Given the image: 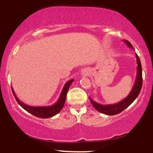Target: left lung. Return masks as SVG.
<instances>
[{
    "label": "left lung",
    "instance_id": "1",
    "mask_svg": "<svg viewBox=\"0 0 153 153\" xmlns=\"http://www.w3.org/2000/svg\"><path fill=\"white\" fill-rule=\"evenodd\" d=\"M124 42L127 45V46L134 49L132 45L128 41L124 40ZM136 58H137V76H136L135 82L132 87V90L130 91V94L127 96V97L124 99L123 100L120 101L117 103L112 104V105H101L97 102H94L89 97L91 105L94 107L98 112L102 113V114H107V115H115L123 112L124 109L128 107L133 102L135 99L137 97L140 92L141 91L142 85H143V74H142V66L141 62L137 53H135Z\"/></svg>",
    "mask_w": 153,
    "mask_h": 153
}]
</instances>
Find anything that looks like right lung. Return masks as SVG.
<instances>
[{"label":"right lung","instance_id":"obj_1","mask_svg":"<svg viewBox=\"0 0 153 153\" xmlns=\"http://www.w3.org/2000/svg\"><path fill=\"white\" fill-rule=\"evenodd\" d=\"M73 82L74 79H70L69 81H68V82H66L65 85L63 87V89L62 92H61L60 96H59V100H57V102H56L55 104L50 106H39V107L29 106L26 105V104L23 103V102H21V100L17 97V96L16 95L13 88L12 91L14 97H15L16 101L19 103V105L21 106V107H22L25 110L27 111V112L39 118H49L52 117L53 116L58 114V113L62 109L66 101V94H67L68 89H69L70 85H71Z\"/></svg>","mask_w":153,"mask_h":153}]
</instances>
